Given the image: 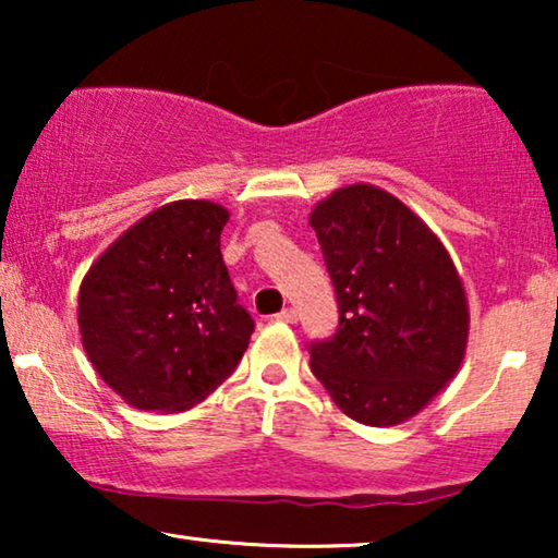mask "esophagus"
Here are the masks:
<instances>
[{
  "mask_svg": "<svg viewBox=\"0 0 558 558\" xmlns=\"http://www.w3.org/2000/svg\"><path fill=\"white\" fill-rule=\"evenodd\" d=\"M277 319H279V323H289V325H294V323H296V310H292V307L281 310L279 315H277Z\"/></svg>",
  "mask_w": 558,
  "mask_h": 558,
  "instance_id": "1",
  "label": "esophagus"
}]
</instances>
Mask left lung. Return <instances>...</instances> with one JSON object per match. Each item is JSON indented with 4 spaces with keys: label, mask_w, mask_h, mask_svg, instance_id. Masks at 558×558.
Segmentation results:
<instances>
[{
    "label": "left lung",
    "mask_w": 558,
    "mask_h": 558,
    "mask_svg": "<svg viewBox=\"0 0 558 558\" xmlns=\"http://www.w3.org/2000/svg\"><path fill=\"white\" fill-rule=\"evenodd\" d=\"M340 325L310 345V365L342 414L393 426L418 414L460 371L470 312L460 274L432 228L376 185H348L310 216Z\"/></svg>",
    "instance_id": "1"
}]
</instances>
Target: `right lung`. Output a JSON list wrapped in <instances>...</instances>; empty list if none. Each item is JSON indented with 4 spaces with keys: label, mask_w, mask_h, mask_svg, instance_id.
Listing matches in <instances>:
<instances>
[{
    "label": "right lung",
    "mask_w": 558,
    "mask_h": 558,
    "mask_svg": "<svg viewBox=\"0 0 558 558\" xmlns=\"http://www.w3.org/2000/svg\"><path fill=\"white\" fill-rule=\"evenodd\" d=\"M226 223L218 203H167L121 233L83 277V350L129 407L193 409L246 353L254 319L220 254Z\"/></svg>",
    "instance_id": "obj_1"
}]
</instances>
